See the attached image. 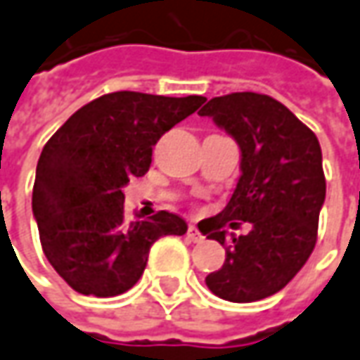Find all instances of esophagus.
Instances as JSON below:
<instances>
[{
	"mask_svg": "<svg viewBox=\"0 0 360 360\" xmlns=\"http://www.w3.org/2000/svg\"><path fill=\"white\" fill-rule=\"evenodd\" d=\"M188 238H190L192 242H202V240H204L202 231L198 230L196 226H190V228H188Z\"/></svg>",
	"mask_w": 360,
	"mask_h": 360,
	"instance_id": "1",
	"label": "esophagus"
}]
</instances>
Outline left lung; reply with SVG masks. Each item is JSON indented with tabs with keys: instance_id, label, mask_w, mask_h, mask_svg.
<instances>
[{
	"instance_id": "obj_1",
	"label": "left lung",
	"mask_w": 360,
	"mask_h": 360,
	"mask_svg": "<svg viewBox=\"0 0 360 360\" xmlns=\"http://www.w3.org/2000/svg\"><path fill=\"white\" fill-rule=\"evenodd\" d=\"M198 115L212 118L242 152L238 186L206 233L226 245L228 221L252 224L248 236H231L226 262L206 285L233 303L269 297L297 276L317 242L325 202L319 141L285 105L259 93L216 96Z\"/></svg>"
}]
</instances>
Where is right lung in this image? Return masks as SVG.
Masks as SVG:
<instances>
[{
	"instance_id": "add662e5",
	"label": "right lung",
	"mask_w": 360,
	"mask_h": 360,
	"mask_svg": "<svg viewBox=\"0 0 360 360\" xmlns=\"http://www.w3.org/2000/svg\"><path fill=\"white\" fill-rule=\"evenodd\" d=\"M206 98L118 91L81 107L51 136L37 162L33 216L55 271L83 295L115 297L141 279L150 245L184 236L180 216L127 221L130 178L148 172L152 146Z\"/></svg>"
}]
</instances>
